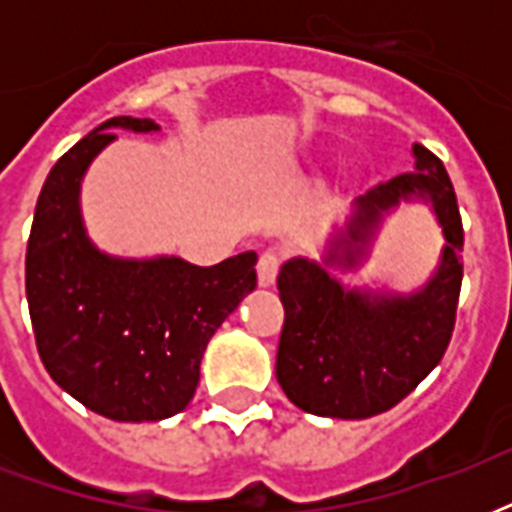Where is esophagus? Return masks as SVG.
<instances>
[{
  "label": "esophagus",
  "mask_w": 512,
  "mask_h": 512,
  "mask_svg": "<svg viewBox=\"0 0 512 512\" xmlns=\"http://www.w3.org/2000/svg\"><path fill=\"white\" fill-rule=\"evenodd\" d=\"M279 255H273V252H263L260 260H257V284L263 289L273 287L276 284V276H279Z\"/></svg>",
  "instance_id": "1"
}]
</instances>
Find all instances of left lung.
Instances as JSON below:
<instances>
[{
  "label": "left lung",
  "instance_id": "obj_1",
  "mask_svg": "<svg viewBox=\"0 0 512 512\" xmlns=\"http://www.w3.org/2000/svg\"><path fill=\"white\" fill-rule=\"evenodd\" d=\"M414 170L350 204V217L321 247V260L281 265L284 329L276 380L297 409L316 417L366 420L406 398L444 356L462 284V220L444 164L420 143ZM404 203H425L445 244L437 268L417 288L345 285L371 259L384 225Z\"/></svg>",
  "mask_w": 512,
  "mask_h": 512
}]
</instances>
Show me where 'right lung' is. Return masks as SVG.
<instances>
[{"mask_svg": "<svg viewBox=\"0 0 512 512\" xmlns=\"http://www.w3.org/2000/svg\"><path fill=\"white\" fill-rule=\"evenodd\" d=\"M116 130L162 127L116 116L60 156L36 201L26 300L44 369L68 396L108 420L156 422L191 404L207 342L255 289L257 255L204 268L103 252L84 225L82 183Z\"/></svg>", "mask_w": 512, "mask_h": 512, "instance_id": "1", "label": "right lung"}]
</instances>
